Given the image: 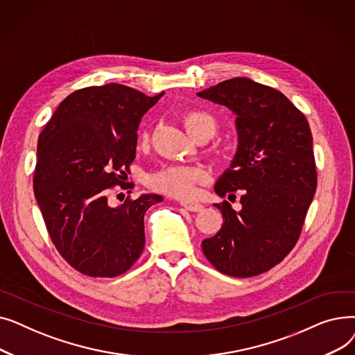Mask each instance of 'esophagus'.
I'll use <instances>...</instances> for the list:
<instances>
[{"label":"esophagus","mask_w":355,"mask_h":355,"mask_svg":"<svg viewBox=\"0 0 355 355\" xmlns=\"http://www.w3.org/2000/svg\"><path fill=\"white\" fill-rule=\"evenodd\" d=\"M181 206L189 210V211H201L202 206L200 202H194V201H181Z\"/></svg>","instance_id":"1"}]
</instances>
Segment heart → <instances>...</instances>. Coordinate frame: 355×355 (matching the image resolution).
I'll use <instances>...</instances> for the list:
<instances>
[{"label": "heart", "mask_w": 355, "mask_h": 355, "mask_svg": "<svg viewBox=\"0 0 355 355\" xmlns=\"http://www.w3.org/2000/svg\"><path fill=\"white\" fill-rule=\"evenodd\" d=\"M184 125L187 128L189 134L194 138L198 134H207L210 138L217 132V121L207 114V112L193 110L185 115ZM148 132H142V141L148 139ZM206 171L201 168H191L182 165H171L161 168L159 171L154 173L149 177V185L159 193L177 198H189L191 197L197 185L206 181Z\"/></svg>", "instance_id": "obj_1"}]
</instances>
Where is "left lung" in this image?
<instances>
[{"label": "left lung", "instance_id": "left-lung-1", "mask_svg": "<svg viewBox=\"0 0 355 355\" xmlns=\"http://www.w3.org/2000/svg\"><path fill=\"white\" fill-rule=\"evenodd\" d=\"M236 118L237 153L214 191L241 209L214 204L223 214L217 234L201 249L221 273L250 277L282 262L300 239L316 190L312 134L305 115L279 90L233 78L198 92Z\"/></svg>", "mask_w": 355, "mask_h": 355}]
</instances>
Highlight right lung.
Listing matches in <instances>:
<instances>
[{
    "mask_svg": "<svg viewBox=\"0 0 355 355\" xmlns=\"http://www.w3.org/2000/svg\"><path fill=\"white\" fill-rule=\"evenodd\" d=\"M162 95L119 83L79 89L39 137L34 196L55 249L83 275L119 276L144 250L145 211L162 197H128L114 207L109 193L128 189L122 178L135 159L139 122Z\"/></svg>",
    "mask_w": 355,
    "mask_h": 355,
    "instance_id": "1",
    "label": "right lung"
}]
</instances>
